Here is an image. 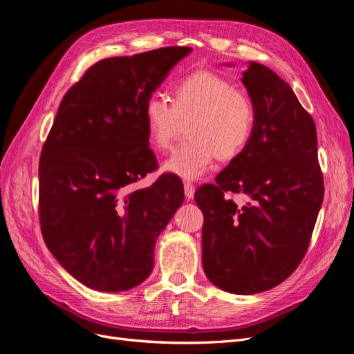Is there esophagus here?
Segmentation results:
<instances>
[{
    "label": "esophagus",
    "instance_id": "34e87169",
    "mask_svg": "<svg viewBox=\"0 0 354 354\" xmlns=\"http://www.w3.org/2000/svg\"><path fill=\"white\" fill-rule=\"evenodd\" d=\"M185 195L187 199H192L195 195V185L190 181H185Z\"/></svg>",
    "mask_w": 354,
    "mask_h": 354
}]
</instances>
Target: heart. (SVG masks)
<instances>
[{
    "mask_svg": "<svg viewBox=\"0 0 354 354\" xmlns=\"http://www.w3.org/2000/svg\"><path fill=\"white\" fill-rule=\"evenodd\" d=\"M151 143L165 151L177 137L181 122L190 121V140L177 146L164 162L167 173L196 180L220 159L236 158L250 143L255 127V106L248 94L211 71H196L181 78L171 102L151 94L143 106Z\"/></svg>",
    "mask_w": 354,
    "mask_h": 354,
    "instance_id": "obj_1",
    "label": "heart"
}]
</instances>
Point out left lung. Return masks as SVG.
<instances>
[{"label":"left lung","instance_id":"8db88e82","mask_svg":"<svg viewBox=\"0 0 354 354\" xmlns=\"http://www.w3.org/2000/svg\"><path fill=\"white\" fill-rule=\"evenodd\" d=\"M242 82L255 106L252 137L195 201L203 272L224 291L248 295L282 283L301 263L325 189L316 125L292 88L255 62Z\"/></svg>","mask_w":354,"mask_h":354}]
</instances>
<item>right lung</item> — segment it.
<instances>
[{
  "label": "right lung",
  "mask_w": 354,
  "mask_h": 354,
  "mask_svg": "<svg viewBox=\"0 0 354 354\" xmlns=\"http://www.w3.org/2000/svg\"><path fill=\"white\" fill-rule=\"evenodd\" d=\"M190 47L103 59L62 99L39 158V224L47 248L85 286L127 291L153 269L155 242L185 201L158 169L143 106Z\"/></svg>",
  "instance_id": "add662e5"
}]
</instances>
